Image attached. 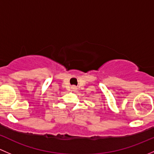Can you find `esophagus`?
Here are the masks:
<instances>
[{
  "mask_svg": "<svg viewBox=\"0 0 154 154\" xmlns=\"http://www.w3.org/2000/svg\"><path fill=\"white\" fill-rule=\"evenodd\" d=\"M72 90H76V88H75V86H72Z\"/></svg>",
  "mask_w": 154,
  "mask_h": 154,
  "instance_id": "1",
  "label": "esophagus"
}]
</instances>
